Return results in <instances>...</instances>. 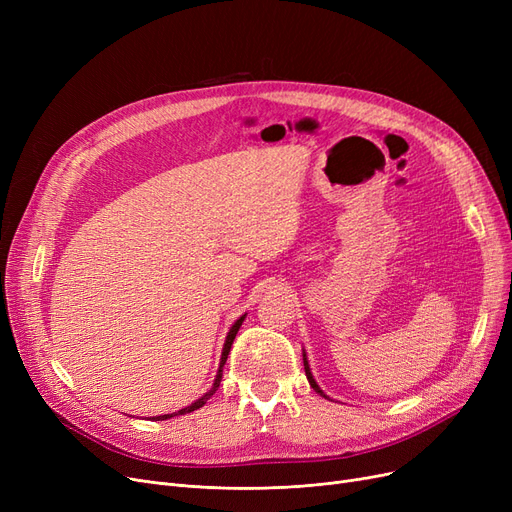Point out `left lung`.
<instances>
[{
	"mask_svg": "<svg viewBox=\"0 0 512 512\" xmlns=\"http://www.w3.org/2000/svg\"><path fill=\"white\" fill-rule=\"evenodd\" d=\"M303 363H305V373H307V380H309V384H311V388L317 392V394H321V396H326L324 392H321V388L317 386V382L313 380V375H311V369H309V363H307V357L303 355ZM328 398V396H326Z\"/></svg>",
	"mask_w": 512,
	"mask_h": 512,
	"instance_id": "obj_1",
	"label": "left lung"
}]
</instances>
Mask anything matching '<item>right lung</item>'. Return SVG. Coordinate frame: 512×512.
Here are the masks:
<instances>
[{
  "label": "right lung",
  "mask_w": 512,
  "mask_h": 512,
  "mask_svg": "<svg viewBox=\"0 0 512 512\" xmlns=\"http://www.w3.org/2000/svg\"><path fill=\"white\" fill-rule=\"evenodd\" d=\"M242 321H245V315H242L240 319H236V324L230 328V332H228V338H226V344H224V351H222V361H220V369H218V375H215V382H213V386H211V390L209 392H205L199 400H195L191 407H186V409H180L178 413H172V415H159V417H153L155 421H164V419H170V417H174V415H184V413H191V411H197V409H201L205 402L215 394V390H218V386H220V382H222V367H224V363H226V359H228V353H230V348H232V342H234V338H236V334H238V330H240V326H242Z\"/></svg>",
  "instance_id": "obj_1"
}]
</instances>
